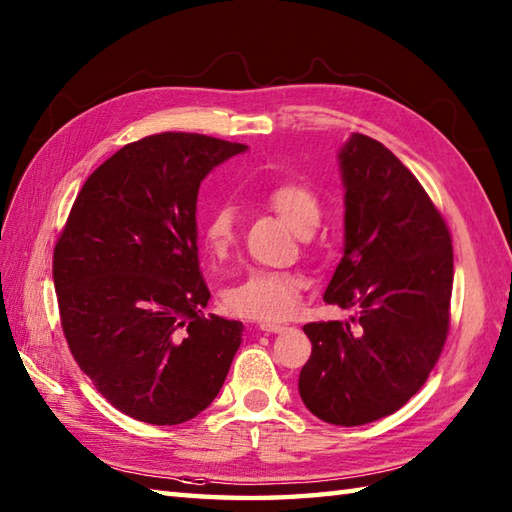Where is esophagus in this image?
<instances>
[{
	"label": "esophagus",
	"instance_id": "esophagus-1",
	"mask_svg": "<svg viewBox=\"0 0 512 512\" xmlns=\"http://www.w3.org/2000/svg\"><path fill=\"white\" fill-rule=\"evenodd\" d=\"M288 328L286 323H275V321H262L259 323V330L262 332H284Z\"/></svg>",
	"mask_w": 512,
	"mask_h": 512
}]
</instances>
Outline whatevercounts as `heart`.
<instances>
[{
  "mask_svg": "<svg viewBox=\"0 0 512 512\" xmlns=\"http://www.w3.org/2000/svg\"><path fill=\"white\" fill-rule=\"evenodd\" d=\"M266 204L299 235L312 233L319 224L321 206L317 195L299 182H281L266 191ZM237 215L231 204H220L204 222V244L215 257L228 253L235 242ZM301 297V279L281 270H248V273L224 290L228 312L246 319L277 321L286 319L297 308Z\"/></svg>",
  "mask_w": 512,
  "mask_h": 512,
  "instance_id": "b5f03b06",
  "label": "heart"
}]
</instances>
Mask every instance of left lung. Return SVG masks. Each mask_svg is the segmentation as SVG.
Wrapping results in <instances>:
<instances>
[{
  "label": "left lung",
  "mask_w": 512,
  "mask_h": 512,
  "mask_svg": "<svg viewBox=\"0 0 512 512\" xmlns=\"http://www.w3.org/2000/svg\"><path fill=\"white\" fill-rule=\"evenodd\" d=\"M339 167L345 246L323 301L358 312L303 325L312 354L299 394L323 422L358 427L398 411L438 363L453 246L427 191L383 143L352 134Z\"/></svg>",
  "instance_id": "left-lung-1"
}]
</instances>
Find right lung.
Segmentation results:
<instances>
[{
  "label": "right lung",
  "mask_w": 512,
  "mask_h": 512,
  "mask_svg": "<svg viewBox=\"0 0 512 512\" xmlns=\"http://www.w3.org/2000/svg\"><path fill=\"white\" fill-rule=\"evenodd\" d=\"M246 145L165 132L118 149L92 176L54 246L52 277L74 361L118 411L180 424L220 394L244 325L209 314L198 191Z\"/></svg>",
  "instance_id": "add662e5"
}]
</instances>
